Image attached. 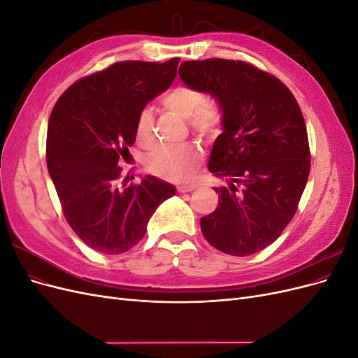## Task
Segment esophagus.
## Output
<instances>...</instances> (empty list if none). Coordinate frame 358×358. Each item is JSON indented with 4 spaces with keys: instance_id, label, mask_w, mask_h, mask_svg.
I'll return each instance as SVG.
<instances>
[{
    "instance_id": "esophagus-1",
    "label": "esophagus",
    "mask_w": 358,
    "mask_h": 358,
    "mask_svg": "<svg viewBox=\"0 0 358 358\" xmlns=\"http://www.w3.org/2000/svg\"><path fill=\"white\" fill-rule=\"evenodd\" d=\"M194 189H196V187H194V185H179L178 187L179 192H191Z\"/></svg>"
}]
</instances>
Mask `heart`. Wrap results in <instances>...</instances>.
Here are the masks:
<instances>
[{
	"mask_svg": "<svg viewBox=\"0 0 358 358\" xmlns=\"http://www.w3.org/2000/svg\"><path fill=\"white\" fill-rule=\"evenodd\" d=\"M166 110L176 113L182 119H189L194 133L210 136L220 127V112L210 103H206V95L188 85H179L169 91L161 100ZM154 115L149 109L140 110L136 119L137 142L149 148L154 143ZM200 164V155L191 146L158 148L148 158V169L154 175L167 180H187Z\"/></svg>",
	"mask_w": 358,
	"mask_h": 358,
	"instance_id": "1",
	"label": "heart"
}]
</instances>
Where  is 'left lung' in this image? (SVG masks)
Segmentation results:
<instances>
[{"label":"left lung","instance_id":"obj_1","mask_svg":"<svg viewBox=\"0 0 358 358\" xmlns=\"http://www.w3.org/2000/svg\"><path fill=\"white\" fill-rule=\"evenodd\" d=\"M179 76L210 94L222 113L209 170L227 187L213 188L218 208L200 220L204 239L229 255L262 251L292 220L309 178L299 103L278 78L243 61H185Z\"/></svg>","mask_w":358,"mask_h":358}]
</instances>
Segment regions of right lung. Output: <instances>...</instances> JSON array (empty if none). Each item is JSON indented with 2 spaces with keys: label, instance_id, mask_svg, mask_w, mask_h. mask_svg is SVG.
I'll return each mask as SVG.
<instances>
[{
  "label": "right lung",
  "instance_id": "1",
  "mask_svg": "<svg viewBox=\"0 0 358 358\" xmlns=\"http://www.w3.org/2000/svg\"><path fill=\"white\" fill-rule=\"evenodd\" d=\"M179 58L122 61L86 76L50 113L48 170L73 231L96 252L122 254L138 243L158 206L176 188L155 176L133 185L117 166L136 142L140 110L176 78Z\"/></svg>",
  "mask_w": 358,
  "mask_h": 358
}]
</instances>
